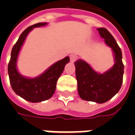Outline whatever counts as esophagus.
<instances>
[{
	"instance_id": "34e87169",
	"label": "esophagus",
	"mask_w": 135,
	"mask_h": 135,
	"mask_svg": "<svg viewBox=\"0 0 135 135\" xmlns=\"http://www.w3.org/2000/svg\"><path fill=\"white\" fill-rule=\"evenodd\" d=\"M69 57H70L71 62H74L77 59V56L76 54H71Z\"/></svg>"
}]
</instances>
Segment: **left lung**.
I'll return each mask as SVG.
<instances>
[{
	"instance_id": "1",
	"label": "left lung",
	"mask_w": 135,
	"mask_h": 135,
	"mask_svg": "<svg viewBox=\"0 0 135 135\" xmlns=\"http://www.w3.org/2000/svg\"><path fill=\"white\" fill-rule=\"evenodd\" d=\"M105 43L112 48L115 56V64L104 74H98L87 62L77 60L74 62L76 68L77 89L82 100L103 103L111 99L120 90L123 82L124 64L121 48L112 35L105 29H97Z\"/></svg>"
}]
</instances>
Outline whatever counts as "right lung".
<instances>
[{
	"mask_svg": "<svg viewBox=\"0 0 135 135\" xmlns=\"http://www.w3.org/2000/svg\"><path fill=\"white\" fill-rule=\"evenodd\" d=\"M47 23H37L25 30L19 36L13 45L11 59L8 66V73L13 90L22 98L32 103H38L49 99L55 93L57 80L64 71L65 65L69 62V57H66L52 65L46 71L36 78H27L22 76L16 69V60L19 50L28 33L34 27L44 26Z\"/></svg>",
	"mask_w": 135,
	"mask_h": 135,
	"instance_id": "right-lung-1",
	"label": "right lung"
}]
</instances>
